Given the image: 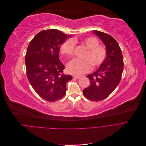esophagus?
Here are the masks:
<instances>
[{"instance_id": "1", "label": "esophagus", "mask_w": 146, "mask_h": 146, "mask_svg": "<svg viewBox=\"0 0 146 146\" xmlns=\"http://www.w3.org/2000/svg\"><path fill=\"white\" fill-rule=\"evenodd\" d=\"M73 78H75V79H79V78H81V76H73Z\"/></svg>"}]
</instances>
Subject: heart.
I'll use <instances>...</instances> for the list:
<instances>
[{
  "label": "heart",
  "instance_id": "1",
  "mask_svg": "<svg viewBox=\"0 0 146 146\" xmlns=\"http://www.w3.org/2000/svg\"><path fill=\"white\" fill-rule=\"evenodd\" d=\"M78 40L68 39L64 41L60 46L62 54L71 57L74 54L75 44ZM80 43L87 49L83 58V60L74 59L67 66L68 72L75 75H80L88 72L92 69L100 67L105 60L107 56V49L104 45H99V41L94 37H87L82 38Z\"/></svg>",
  "mask_w": 146,
  "mask_h": 146
}]
</instances>
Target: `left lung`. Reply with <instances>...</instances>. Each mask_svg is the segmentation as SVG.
Masks as SVG:
<instances>
[{"label": "left lung", "mask_w": 146, "mask_h": 146, "mask_svg": "<svg viewBox=\"0 0 146 146\" xmlns=\"http://www.w3.org/2000/svg\"><path fill=\"white\" fill-rule=\"evenodd\" d=\"M103 41L107 49L104 62L94 72L87 76L90 86L83 91L86 98L93 101H102L114 90L121 79L123 57L120 46L111 36L97 31L93 32Z\"/></svg>", "instance_id": "left-lung-1"}]
</instances>
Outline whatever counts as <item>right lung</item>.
Wrapping results in <instances>:
<instances>
[{
  "instance_id": "add662e5",
  "label": "right lung",
  "mask_w": 146,
  "mask_h": 146,
  "mask_svg": "<svg viewBox=\"0 0 146 146\" xmlns=\"http://www.w3.org/2000/svg\"><path fill=\"white\" fill-rule=\"evenodd\" d=\"M67 39L62 32L48 29L36 35L27 47L25 64L28 80L37 94L49 102L62 98L67 82L72 78L63 74L65 67L59 59L60 47Z\"/></svg>"
}]
</instances>
